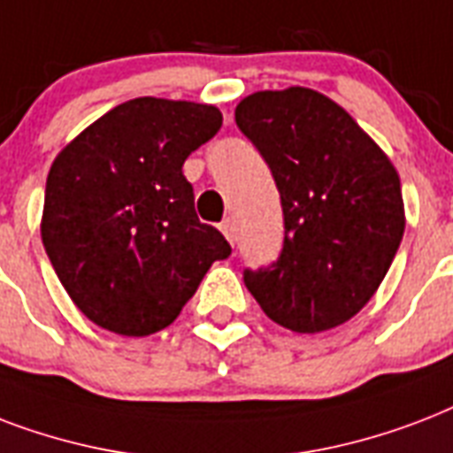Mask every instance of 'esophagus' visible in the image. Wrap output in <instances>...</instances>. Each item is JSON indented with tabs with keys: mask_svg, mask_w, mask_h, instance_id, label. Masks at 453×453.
I'll return each instance as SVG.
<instances>
[{
	"mask_svg": "<svg viewBox=\"0 0 453 453\" xmlns=\"http://www.w3.org/2000/svg\"><path fill=\"white\" fill-rule=\"evenodd\" d=\"M219 229H222V234L226 236V241H229V243H234V238H236V226H234V219H224Z\"/></svg>",
	"mask_w": 453,
	"mask_h": 453,
	"instance_id": "obj_1",
	"label": "esophagus"
}]
</instances>
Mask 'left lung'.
<instances>
[{
  "mask_svg": "<svg viewBox=\"0 0 453 453\" xmlns=\"http://www.w3.org/2000/svg\"><path fill=\"white\" fill-rule=\"evenodd\" d=\"M236 125L272 170L286 229L279 259L245 269V288L288 331L345 324L373 297L404 236L395 165L345 108L307 87L245 96Z\"/></svg>",
  "mask_w": 453,
  "mask_h": 453,
  "instance_id": "left-lung-1",
  "label": "left lung"
}]
</instances>
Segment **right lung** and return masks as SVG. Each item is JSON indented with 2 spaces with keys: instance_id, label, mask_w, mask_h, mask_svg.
I'll list each match as a JSON object with an SVG mask.
<instances>
[{
  "instance_id": "obj_1",
  "label": "right lung",
  "mask_w": 453,
  "mask_h": 453,
  "mask_svg": "<svg viewBox=\"0 0 453 453\" xmlns=\"http://www.w3.org/2000/svg\"><path fill=\"white\" fill-rule=\"evenodd\" d=\"M219 108L142 96L92 122L47 177L42 243L84 317L142 338L167 328L231 245L196 215L184 160Z\"/></svg>"
}]
</instances>
